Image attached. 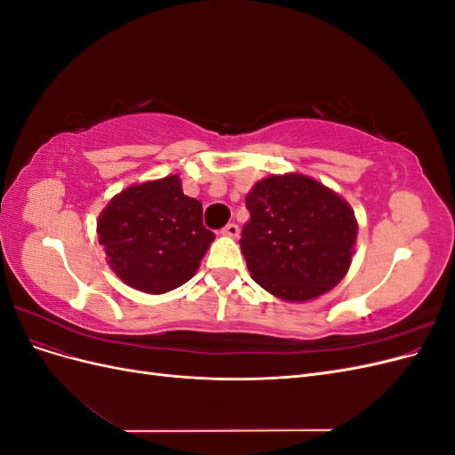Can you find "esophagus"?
<instances>
[{"label":"esophagus","mask_w":455,"mask_h":455,"mask_svg":"<svg viewBox=\"0 0 455 455\" xmlns=\"http://www.w3.org/2000/svg\"><path fill=\"white\" fill-rule=\"evenodd\" d=\"M222 235L226 237H239V226L237 224H228L224 229H222Z\"/></svg>","instance_id":"1"}]
</instances>
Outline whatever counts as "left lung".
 <instances>
[{
    "instance_id": "obj_1",
    "label": "left lung",
    "mask_w": 455,
    "mask_h": 455,
    "mask_svg": "<svg viewBox=\"0 0 455 455\" xmlns=\"http://www.w3.org/2000/svg\"><path fill=\"white\" fill-rule=\"evenodd\" d=\"M244 203L251 220L239 244L264 291L284 301H307L346 277L359 224L334 189L299 172L271 174L252 186Z\"/></svg>"
}]
</instances>
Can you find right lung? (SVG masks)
Wrapping results in <instances>:
<instances>
[{
	"instance_id": "add662e5",
	"label": "right lung",
	"mask_w": 455,
	"mask_h": 455,
	"mask_svg": "<svg viewBox=\"0 0 455 455\" xmlns=\"http://www.w3.org/2000/svg\"><path fill=\"white\" fill-rule=\"evenodd\" d=\"M108 266L127 286L164 294L197 273L214 233L203 204L184 196L178 174L123 189L96 220Z\"/></svg>"
}]
</instances>
